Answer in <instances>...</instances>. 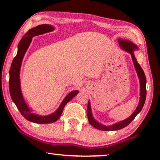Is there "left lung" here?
<instances>
[{
	"mask_svg": "<svg viewBox=\"0 0 160 160\" xmlns=\"http://www.w3.org/2000/svg\"><path fill=\"white\" fill-rule=\"evenodd\" d=\"M118 42L120 47H121L123 50H124L127 52H129L131 55V57H132V60L134 64V67H135L136 71L137 72V74H138L139 80H140V85H141V87H140V88H141L140 96H141V97H140V101H139V104L138 105V107H137L136 110L134 111V112L131 114L128 118L123 120L122 122H117L116 124H114L112 126L102 125L93 119V115H92V112H91V104H90V102L88 101V107H87V116H88V122L93 127L97 128V129L102 130V131H117V130L122 129V128L127 127V126L134 119V118L136 117L137 114L141 111L142 108L145 104V98H146V78H145V75L143 70H142L141 67L140 66V64L138 63V62H137V60L133 54L134 51L138 49V47H137L136 45L133 44L132 42L130 41L119 39Z\"/></svg>",
	"mask_w": 160,
	"mask_h": 160,
	"instance_id": "8db88e82",
	"label": "left lung"
}]
</instances>
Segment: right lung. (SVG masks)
<instances>
[{
    "mask_svg": "<svg viewBox=\"0 0 160 160\" xmlns=\"http://www.w3.org/2000/svg\"><path fill=\"white\" fill-rule=\"evenodd\" d=\"M53 30H54V27L51 25L41 24L28 31L22 37L21 41H19L18 44V53H17L15 58L13 59L10 69L9 90L11 98L15 102L22 115L28 121L36 123V124H48V123H52L57 121L62 113L64 106L78 93V91H73L70 92L64 98L58 110L55 112L47 116H40L32 113V110L28 108L27 105L24 101L21 91L20 80H19V72H20L22 60H23L24 56L31 42H32V39L33 36L43 34L45 33L52 32Z\"/></svg>",
    "mask_w": 160,
    "mask_h": 160,
    "instance_id": "1",
    "label": "right lung"
}]
</instances>
